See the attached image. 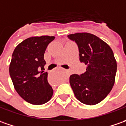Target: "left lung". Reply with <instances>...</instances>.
Listing matches in <instances>:
<instances>
[{"mask_svg":"<svg viewBox=\"0 0 126 126\" xmlns=\"http://www.w3.org/2000/svg\"><path fill=\"white\" fill-rule=\"evenodd\" d=\"M67 37L77 45L79 61L87 65L84 73L70 75L71 88L81 102L96 105L106 98L114 84L117 65L114 53L106 42L93 34L78 33Z\"/></svg>","mask_w":126,"mask_h":126,"instance_id":"8db88e82","label":"left lung"}]
</instances>
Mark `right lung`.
I'll use <instances>...</instances> for the list:
<instances>
[{
  "label": "right lung",
  "mask_w": 126,
  "mask_h": 126,
  "mask_svg": "<svg viewBox=\"0 0 126 126\" xmlns=\"http://www.w3.org/2000/svg\"><path fill=\"white\" fill-rule=\"evenodd\" d=\"M54 36L31 37L16 46L12 56L9 72L16 91L21 98L33 105L47 102L54 91L44 72V54Z\"/></svg>",
  "instance_id": "add662e5"
}]
</instances>
